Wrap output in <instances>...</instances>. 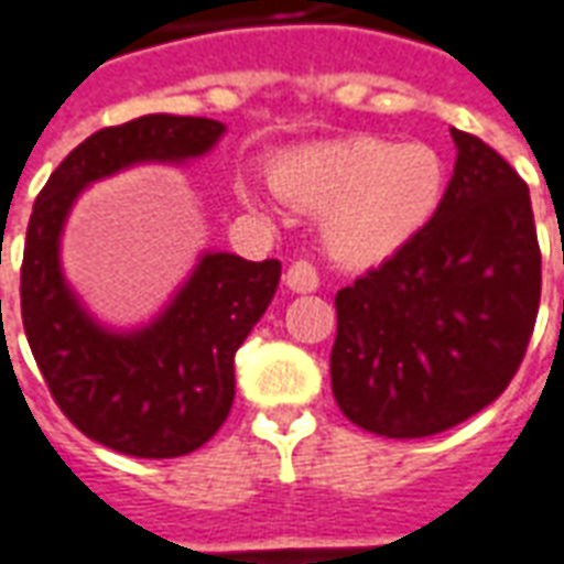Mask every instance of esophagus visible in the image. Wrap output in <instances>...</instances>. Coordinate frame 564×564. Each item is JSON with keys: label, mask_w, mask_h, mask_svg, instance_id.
Instances as JSON below:
<instances>
[{"label": "esophagus", "mask_w": 564, "mask_h": 564, "mask_svg": "<svg viewBox=\"0 0 564 564\" xmlns=\"http://www.w3.org/2000/svg\"><path fill=\"white\" fill-rule=\"evenodd\" d=\"M283 281H286V286H290L293 293H314L319 286V274L311 262L299 259V262H293V265L286 269Z\"/></svg>", "instance_id": "esophagus-1"}]
</instances>
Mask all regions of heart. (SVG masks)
<instances>
[{"label": "heart", "mask_w": 564, "mask_h": 564, "mask_svg": "<svg viewBox=\"0 0 564 564\" xmlns=\"http://www.w3.org/2000/svg\"><path fill=\"white\" fill-rule=\"evenodd\" d=\"M271 189L290 205L323 214L319 232L332 259L366 269L399 253L435 217L447 189V162L429 144L359 135L293 150L269 169ZM257 208L250 184L235 186Z\"/></svg>", "instance_id": "1"}]
</instances>
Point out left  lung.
<instances>
[{
	"label": "left lung",
	"mask_w": 564,
	"mask_h": 564,
	"mask_svg": "<svg viewBox=\"0 0 564 564\" xmlns=\"http://www.w3.org/2000/svg\"><path fill=\"white\" fill-rule=\"evenodd\" d=\"M456 169L435 217L335 295L332 392L387 437L447 432L508 390L541 302L529 186L496 150L449 129Z\"/></svg>",
	"instance_id": "obj_1"
}]
</instances>
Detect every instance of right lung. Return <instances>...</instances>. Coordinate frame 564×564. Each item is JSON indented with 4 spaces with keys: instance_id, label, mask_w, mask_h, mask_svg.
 <instances>
[{
    "instance_id": "obj_1",
    "label": "right lung",
    "mask_w": 564,
    "mask_h": 564,
    "mask_svg": "<svg viewBox=\"0 0 564 564\" xmlns=\"http://www.w3.org/2000/svg\"><path fill=\"white\" fill-rule=\"evenodd\" d=\"M223 132L220 120L174 115L99 129L59 162L32 205L20 269L26 341L59 411L127 456H186L226 423L235 350L271 305L281 262L202 253L160 317L115 332L87 314L63 278L59 235L84 186L139 162L196 160Z\"/></svg>"
}]
</instances>
